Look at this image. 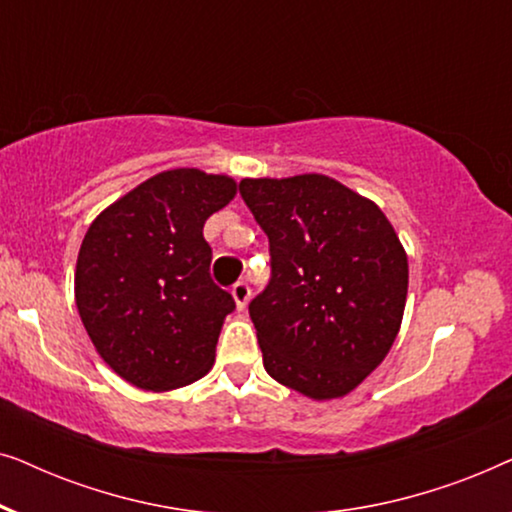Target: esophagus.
<instances>
[{
	"label": "esophagus",
	"instance_id": "esophagus-1",
	"mask_svg": "<svg viewBox=\"0 0 512 512\" xmlns=\"http://www.w3.org/2000/svg\"><path fill=\"white\" fill-rule=\"evenodd\" d=\"M230 293H233L237 310H244V307H247V303H249V298H251L249 284H247V282H237V284L233 286V291H230Z\"/></svg>",
	"mask_w": 512,
	"mask_h": 512
}]
</instances>
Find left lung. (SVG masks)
I'll use <instances>...</instances> for the list:
<instances>
[{
	"label": "left lung",
	"mask_w": 512,
	"mask_h": 512,
	"mask_svg": "<svg viewBox=\"0 0 512 512\" xmlns=\"http://www.w3.org/2000/svg\"><path fill=\"white\" fill-rule=\"evenodd\" d=\"M270 240L268 289L249 317L272 380L314 401L354 391L403 321L408 254L373 200L326 174L242 179Z\"/></svg>",
	"instance_id": "8db88e82"
}]
</instances>
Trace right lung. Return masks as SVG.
<instances>
[{
	"label": "right lung",
	"mask_w": 512,
	"mask_h": 512,
	"mask_svg": "<svg viewBox=\"0 0 512 512\" xmlns=\"http://www.w3.org/2000/svg\"><path fill=\"white\" fill-rule=\"evenodd\" d=\"M235 193L228 174L177 167L90 223L76 258V307L97 354L125 382L170 391L212 368L235 300L209 277L202 228Z\"/></svg>",
	"instance_id": "1"
}]
</instances>
